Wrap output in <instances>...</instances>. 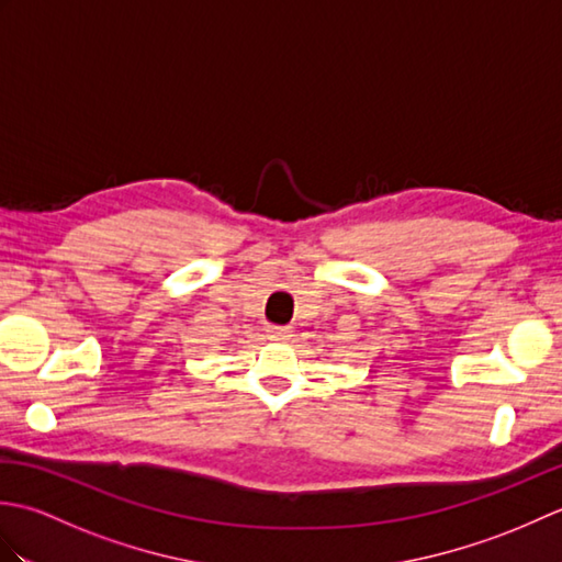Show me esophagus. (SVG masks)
I'll list each match as a JSON object with an SVG mask.
<instances>
[{
    "label": "esophagus",
    "mask_w": 562,
    "mask_h": 562,
    "mask_svg": "<svg viewBox=\"0 0 562 562\" xmlns=\"http://www.w3.org/2000/svg\"><path fill=\"white\" fill-rule=\"evenodd\" d=\"M268 336H270V340L284 342V340L292 338V328H288V326H270L268 328Z\"/></svg>",
    "instance_id": "obj_1"
}]
</instances>
